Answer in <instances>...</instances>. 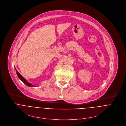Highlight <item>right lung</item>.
<instances>
[{"mask_svg": "<svg viewBox=\"0 0 126 126\" xmlns=\"http://www.w3.org/2000/svg\"><path fill=\"white\" fill-rule=\"evenodd\" d=\"M15 69H16V74H17V75L18 78L20 79V80H21V81L24 83V84H25L26 86H29V87H35V86L32 85L31 83H30V82H28V81L26 80V79H24V78L17 72V71L16 70V67H15Z\"/></svg>", "mask_w": 126, "mask_h": 126, "instance_id": "add662e5", "label": "right lung"}]
</instances>
